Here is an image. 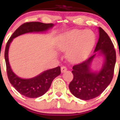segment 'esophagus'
Here are the masks:
<instances>
[{
	"mask_svg": "<svg viewBox=\"0 0 120 120\" xmlns=\"http://www.w3.org/2000/svg\"><path fill=\"white\" fill-rule=\"evenodd\" d=\"M61 72H62V73H64L65 71H66L67 68V67L65 66H62L61 67Z\"/></svg>",
	"mask_w": 120,
	"mask_h": 120,
	"instance_id": "1",
	"label": "esophagus"
}]
</instances>
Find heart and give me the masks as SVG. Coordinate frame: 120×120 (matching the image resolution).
I'll return each instance as SVG.
<instances>
[{"mask_svg":"<svg viewBox=\"0 0 120 120\" xmlns=\"http://www.w3.org/2000/svg\"><path fill=\"white\" fill-rule=\"evenodd\" d=\"M95 42L96 35L92 30H73L62 35L57 47L62 52L68 51L70 61L77 62L88 55Z\"/></svg>","mask_w":120,"mask_h":120,"instance_id":"obj_1","label":"heart"}]
</instances>
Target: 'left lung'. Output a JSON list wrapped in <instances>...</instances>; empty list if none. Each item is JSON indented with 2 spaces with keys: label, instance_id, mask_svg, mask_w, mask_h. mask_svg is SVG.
Returning <instances> with one entry per match:
<instances>
[{
  "label": "left lung",
  "instance_id": "1",
  "mask_svg": "<svg viewBox=\"0 0 120 120\" xmlns=\"http://www.w3.org/2000/svg\"><path fill=\"white\" fill-rule=\"evenodd\" d=\"M99 38L94 53L99 52L105 56V62L99 72H93L90 65L96 53L73 67V79L69 84L73 95L84 100L100 96L110 84L114 76L116 52L114 44L105 31L98 27Z\"/></svg>",
  "mask_w": 120,
  "mask_h": 120
}]
</instances>
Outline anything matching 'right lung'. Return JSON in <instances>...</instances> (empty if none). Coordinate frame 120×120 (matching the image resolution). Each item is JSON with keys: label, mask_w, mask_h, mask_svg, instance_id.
<instances>
[{"label": "right lung", "mask_w": 120, "mask_h": 120, "mask_svg": "<svg viewBox=\"0 0 120 120\" xmlns=\"http://www.w3.org/2000/svg\"><path fill=\"white\" fill-rule=\"evenodd\" d=\"M53 26L52 23L41 22H27L22 24L12 34L7 42L5 51V59L8 79L15 90L22 95L29 98H37L42 96L48 91L55 77L61 74V68L57 67L44 71L40 75L31 79H22L17 76L11 68L8 60V50L13 38L29 32H39L47 30Z\"/></svg>", "instance_id": "right-lung-1"}]
</instances>
